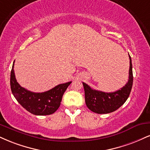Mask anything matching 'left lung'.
<instances>
[{
	"label": "left lung",
	"mask_w": 150,
	"mask_h": 150,
	"mask_svg": "<svg viewBox=\"0 0 150 150\" xmlns=\"http://www.w3.org/2000/svg\"><path fill=\"white\" fill-rule=\"evenodd\" d=\"M129 76L128 82L121 89L115 92L105 93L91 89L86 83L82 82L85 94V103L91 111L98 114H107L117 110L123 105L131 93L133 86V70L131 57Z\"/></svg>",
	"instance_id": "1"
}]
</instances>
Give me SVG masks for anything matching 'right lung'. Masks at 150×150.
<instances>
[{
    "instance_id": "1",
    "label": "right lung",
    "mask_w": 150,
    "mask_h": 150,
    "mask_svg": "<svg viewBox=\"0 0 150 150\" xmlns=\"http://www.w3.org/2000/svg\"><path fill=\"white\" fill-rule=\"evenodd\" d=\"M14 64L10 74V86L12 94L23 108L35 115H49L57 110L63 95L72 82L61 84L49 91L35 93L22 87L17 82L14 71Z\"/></svg>"
}]
</instances>
